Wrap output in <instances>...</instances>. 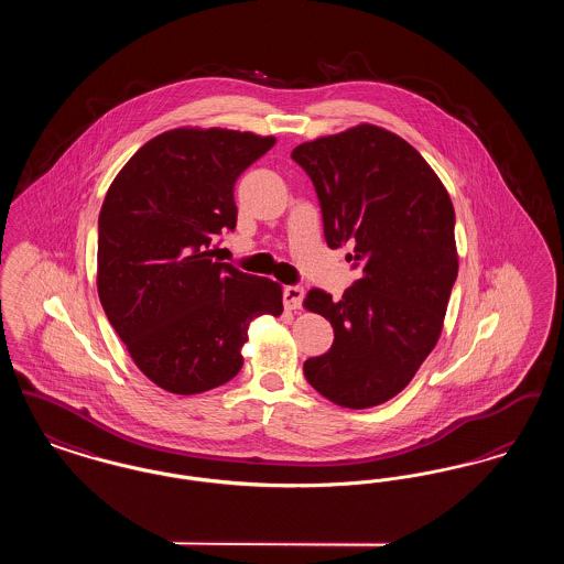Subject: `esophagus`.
I'll list each match as a JSON object with an SVG mask.
<instances>
[{
  "mask_svg": "<svg viewBox=\"0 0 564 564\" xmlns=\"http://www.w3.org/2000/svg\"><path fill=\"white\" fill-rule=\"evenodd\" d=\"M302 302H304V290L300 285L283 288V304H285V308L295 311V308L302 306Z\"/></svg>",
  "mask_w": 564,
  "mask_h": 564,
  "instance_id": "1",
  "label": "esophagus"
}]
</instances>
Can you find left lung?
<instances>
[{"mask_svg":"<svg viewBox=\"0 0 564 564\" xmlns=\"http://www.w3.org/2000/svg\"><path fill=\"white\" fill-rule=\"evenodd\" d=\"M292 159L315 186L327 247L349 245L359 270L340 300L306 294L334 343L304 376L329 402L372 408L402 391L440 338L458 272L455 209L425 159L372 124L302 143Z\"/></svg>","mask_w":564,"mask_h":564,"instance_id":"8db88e82","label":"left lung"}]
</instances>
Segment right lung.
Masks as SVG:
<instances>
[{
	"instance_id": "right-lung-1",
	"label": "right lung",
	"mask_w": 564,
	"mask_h": 564,
	"mask_svg": "<svg viewBox=\"0 0 564 564\" xmlns=\"http://www.w3.org/2000/svg\"><path fill=\"white\" fill-rule=\"evenodd\" d=\"M274 137L175 129L148 141L99 214L97 288L137 368L192 395L241 372L249 322L279 317L281 288L215 258L237 228L235 184Z\"/></svg>"
}]
</instances>
